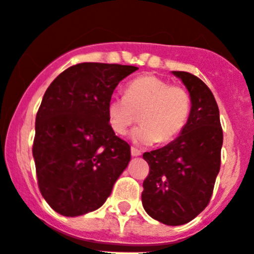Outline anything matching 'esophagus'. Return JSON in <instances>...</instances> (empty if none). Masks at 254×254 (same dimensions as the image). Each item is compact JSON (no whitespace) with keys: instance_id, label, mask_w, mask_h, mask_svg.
<instances>
[{"instance_id":"1","label":"esophagus","mask_w":254,"mask_h":254,"mask_svg":"<svg viewBox=\"0 0 254 254\" xmlns=\"http://www.w3.org/2000/svg\"><path fill=\"white\" fill-rule=\"evenodd\" d=\"M140 154H141L140 150H138L136 148H131V155H132V157H139Z\"/></svg>"}]
</instances>
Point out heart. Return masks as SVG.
Listing matches in <instances>:
<instances>
[{"instance_id":"obj_1","label":"heart","mask_w":254,"mask_h":254,"mask_svg":"<svg viewBox=\"0 0 254 254\" xmlns=\"http://www.w3.org/2000/svg\"><path fill=\"white\" fill-rule=\"evenodd\" d=\"M191 113V99L186 88L171 86L155 76H140L127 84L125 96H113L107 102V123L124 135L131 125H141L131 139L139 145L172 141L186 127Z\"/></svg>"}]
</instances>
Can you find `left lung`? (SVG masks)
<instances>
[{
  "label": "left lung",
  "mask_w": 254,
  "mask_h": 254,
  "mask_svg": "<svg viewBox=\"0 0 254 254\" xmlns=\"http://www.w3.org/2000/svg\"><path fill=\"white\" fill-rule=\"evenodd\" d=\"M173 74L186 86L191 113L181 134L163 148L147 152L149 175L141 202L149 216L166 225H182L209 204L220 170L223 130L215 97L204 82L189 72Z\"/></svg>",
  "instance_id": "8db88e82"
}]
</instances>
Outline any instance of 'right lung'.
<instances>
[{
  "label": "right lung",
  "instance_id": "1",
  "mask_svg": "<svg viewBox=\"0 0 254 254\" xmlns=\"http://www.w3.org/2000/svg\"><path fill=\"white\" fill-rule=\"evenodd\" d=\"M134 65L79 63L62 72L35 120L38 185L54 211L79 216L104 205L130 162V145L107 123V102Z\"/></svg>",
  "mask_w": 254,
  "mask_h": 254
}]
</instances>
